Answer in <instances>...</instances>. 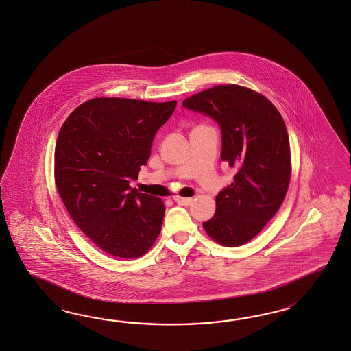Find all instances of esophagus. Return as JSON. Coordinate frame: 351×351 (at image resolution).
<instances>
[{
    "mask_svg": "<svg viewBox=\"0 0 351 351\" xmlns=\"http://www.w3.org/2000/svg\"><path fill=\"white\" fill-rule=\"evenodd\" d=\"M174 201L177 202V204H180V205H184V206H189L192 204V199L191 197H180V196H177V197H174Z\"/></svg>",
    "mask_w": 351,
    "mask_h": 351,
    "instance_id": "34e87169",
    "label": "esophagus"
}]
</instances>
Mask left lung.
<instances>
[{"label": "left lung", "mask_w": 351, "mask_h": 351, "mask_svg": "<svg viewBox=\"0 0 351 351\" xmlns=\"http://www.w3.org/2000/svg\"><path fill=\"white\" fill-rule=\"evenodd\" d=\"M221 128V161L237 169L202 223L211 240L236 247L261 233L282 205L291 180L290 141L280 111L256 90L221 84L182 102Z\"/></svg>", "instance_id": "8db88e82"}]
</instances>
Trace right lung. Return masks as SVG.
Returning a JSON list of instances; mask_svg holds the SVG:
<instances>
[{"label": "right lung", "instance_id": "add662e5", "mask_svg": "<svg viewBox=\"0 0 351 351\" xmlns=\"http://www.w3.org/2000/svg\"><path fill=\"white\" fill-rule=\"evenodd\" d=\"M177 101L96 97L61 125L55 183L71 219L106 254L136 259L150 250L165 213L159 197L132 189L151 154L155 133Z\"/></svg>", "mask_w": 351, "mask_h": 351}]
</instances>
